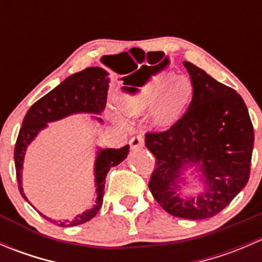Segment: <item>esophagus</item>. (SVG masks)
I'll return each instance as SVG.
<instances>
[{"label": "esophagus", "mask_w": 262, "mask_h": 262, "mask_svg": "<svg viewBox=\"0 0 262 262\" xmlns=\"http://www.w3.org/2000/svg\"><path fill=\"white\" fill-rule=\"evenodd\" d=\"M129 144H130L132 149H138L144 146V138L142 136H136L129 141Z\"/></svg>", "instance_id": "34e87169"}]
</instances>
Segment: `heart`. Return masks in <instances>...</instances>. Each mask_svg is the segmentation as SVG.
<instances>
[{
  "mask_svg": "<svg viewBox=\"0 0 262 262\" xmlns=\"http://www.w3.org/2000/svg\"><path fill=\"white\" fill-rule=\"evenodd\" d=\"M190 94V84L182 77H171L162 82L156 77L132 92L116 97V107L125 116H138L150 110L155 125L166 126L180 114ZM110 118L120 125H125L123 116L115 113Z\"/></svg>",
  "mask_w": 262,
  "mask_h": 262,
  "instance_id": "obj_1",
  "label": "heart"
}]
</instances>
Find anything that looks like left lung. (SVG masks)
I'll return each mask as SVG.
<instances>
[{
  "label": "left lung",
  "instance_id": "8db88e82",
  "mask_svg": "<svg viewBox=\"0 0 262 262\" xmlns=\"http://www.w3.org/2000/svg\"><path fill=\"white\" fill-rule=\"evenodd\" d=\"M184 66L192 84L191 102L170 129L146 134V147L156 157L148 186L166 212L196 221L216 215L246 186L255 138L244 99L202 68ZM194 165L203 189L181 197L183 171Z\"/></svg>",
  "mask_w": 262,
  "mask_h": 262
}]
</instances>
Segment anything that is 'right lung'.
Segmentation results:
<instances>
[{"label":"right lung","instance_id":"obj_1","mask_svg":"<svg viewBox=\"0 0 262 262\" xmlns=\"http://www.w3.org/2000/svg\"><path fill=\"white\" fill-rule=\"evenodd\" d=\"M109 73L101 67H89L81 72L75 73L60 82L55 89L48 92L46 96L35 102L33 106L26 113L23 120V126L18 132L16 146H15L14 158L15 167H16V178L18 184V190L23 195L24 199L28 203V198L24 194L23 189V163L25 157L26 148L35 139L39 132L47 128L48 123L60 120V119L70 116L72 114H101L106 105L107 90H109ZM97 119V121H102L100 118L92 116ZM129 152V146L114 149V148H106L101 149L99 148L95 160V200L94 207L84 210L82 214L76 215V218L71 221H53L44 214L39 212L40 215L48 219L52 223L60 227H73L78 224L86 223L91 221L97 212L100 210L104 200V189L105 179L107 172L112 167L118 166L126 158Z\"/></svg>","mask_w":262,"mask_h":262}]
</instances>
